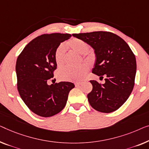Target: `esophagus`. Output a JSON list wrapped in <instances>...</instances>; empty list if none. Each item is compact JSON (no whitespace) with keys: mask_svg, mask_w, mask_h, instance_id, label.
<instances>
[{"mask_svg":"<svg viewBox=\"0 0 149 149\" xmlns=\"http://www.w3.org/2000/svg\"><path fill=\"white\" fill-rule=\"evenodd\" d=\"M82 85V83H75V86H76V87H79L80 85Z\"/></svg>","mask_w":149,"mask_h":149,"instance_id":"esophagus-1","label":"esophagus"}]
</instances>
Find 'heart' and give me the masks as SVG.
Wrapping results in <instances>:
<instances>
[{
	"label": "heart",
	"mask_w": 149,
	"mask_h": 149,
	"mask_svg": "<svg viewBox=\"0 0 149 149\" xmlns=\"http://www.w3.org/2000/svg\"><path fill=\"white\" fill-rule=\"evenodd\" d=\"M68 46L72 51L83 54L87 60H91L94 55L89 50V45L84 40L78 38H73L68 42ZM66 54V46L64 44L59 45L55 51V60L58 66H61L63 64ZM89 71V66L87 64H82L78 67H70L64 66L60 68L58 72V77L64 81L78 82L83 80L87 75Z\"/></svg>",
	"instance_id": "heart-1"
}]
</instances>
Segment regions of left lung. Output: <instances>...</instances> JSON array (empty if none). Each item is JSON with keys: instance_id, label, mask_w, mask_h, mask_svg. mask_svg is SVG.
Wrapping results in <instances>:
<instances>
[{"instance_id": "1", "label": "left lung", "mask_w": 149, "mask_h": 149, "mask_svg": "<svg viewBox=\"0 0 149 149\" xmlns=\"http://www.w3.org/2000/svg\"><path fill=\"white\" fill-rule=\"evenodd\" d=\"M72 36L94 49L96 58L92 72L100 78L105 77L104 84L90 81L93 89L87 98L91 106L103 113L117 110L128 100L134 85L136 61L132 51L122 38L111 32Z\"/></svg>"}]
</instances>
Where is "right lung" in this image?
Returning a JSON list of instances; mask_svg holds the SVG:
<instances>
[{
    "label": "right lung",
    "instance_id": "right-lung-1",
    "mask_svg": "<svg viewBox=\"0 0 149 149\" xmlns=\"http://www.w3.org/2000/svg\"><path fill=\"white\" fill-rule=\"evenodd\" d=\"M71 37L68 33L44 34L31 40L17 58V89L29 109L42 117H51L61 111L68 93L74 87L70 82L48 85L57 67L55 51L60 43Z\"/></svg>",
    "mask_w": 149,
    "mask_h": 149
}]
</instances>
